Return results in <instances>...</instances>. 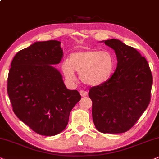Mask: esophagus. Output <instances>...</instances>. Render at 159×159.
Segmentation results:
<instances>
[{
	"instance_id": "1",
	"label": "esophagus",
	"mask_w": 159,
	"mask_h": 159,
	"mask_svg": "<svg viewBox=\"0 0 159 159\" xmlns=\"http://www.w3.org/2000/svg\"><path fill=\"white\" fill-rule=\"evenodd\" d=\"M80 94H81V97H86V95H87V92H86V91L81 90V91H80Z\"/></svg>"
}]
</instances>
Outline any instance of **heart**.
<instances>
[{
	"label": "heart",
	"mask_w": 159,
	"mask_h": 159,
	"mask_svg": "<svg viewBox=\"0 0 159 159\" xmlns=\"http://www.w3.org/2000/svg\"><path fill=\"white\" fill-rule=\"evenodd\" d=\"M115 59L105 51L85 50L72 53L68 62L64 61L61 69L69 81L75 80L74 71L79 73L81 81L91 86H99L111 78L115 69Z\"/></svg>",
	"instance_id": "obj_1"
}]
</instances>
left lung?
<instances>
[{
	"label": "left lung",
	"mask_w": 159,
	"mask_h": 159,
	"mask_svg": "<svg viewBox=\"0 0 159 159\" xmlns=\"http://www.w3.org/2000/svg\"><path fill=\"white\" fill-rule=\"evenodd\" d=\"M104 42L115 51L118 64L107 81L89 92L93 121L100 132L124 133L148 106L153 76L146 59L134 48L114 39Z\"/></svg>",
	"instance_id": "left-lung-1"
}]
</instances>
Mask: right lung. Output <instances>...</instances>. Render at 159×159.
Listing matches in <instances>:
<instances>
[{"instance_id":"1","label":"right lung","mask_w":159,"mask_h":159,"mask_svg":"<svg viewBox=\"0 0 159 159\" xmlns=\"http://www.w3.org/2000/svg\"><path fill=\"white\" fill-rule=\"evenodd\" d=\"M60 41L35 42L16 53L8 72L7 92L15 115L32 130L54 136L66 127L73 107L81 99L66 88L53 65L63 57Z\"/></svg>"}]
</instances>
